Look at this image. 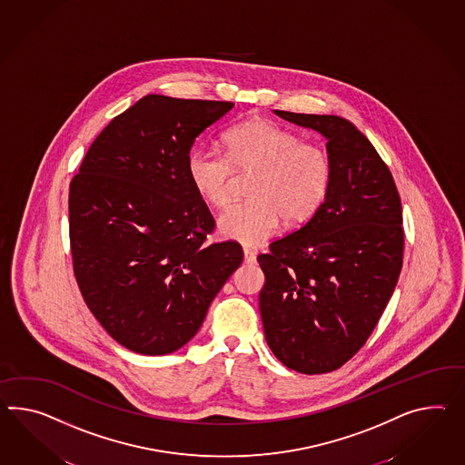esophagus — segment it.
I'll use <instances>...</instances> for the list:
<instances>
[{"instance_id":"34e87169","label":"esophagus","mask_w":465,"mask_h":465,"mask_svg":"<svg viewBox=\"0 0 465 465\" xmlns=\"http://www.w3.org/2000/svg\"><path fill=\"white\" fill-rule=\"evenodd\" d=\"M244 262H256V252L250 250V248H244Z\"/></svg>"}]
</instances>
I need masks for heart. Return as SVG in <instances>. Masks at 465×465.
<instances>
[{"label": "heart", "instance_id": "obj_1", "mask_svg": "<svg viewBox=\"0 0 465 465\" xmlns=\"http://www.w3.org/2000/svg\"><path fill=\"white\" fill-rule=\"evenodd\" d=\"M224 155L199 148L187 158V177L197 195L215 209L231 203L236 172H256L251 203L234 205L219 219L227 239L248 246L262 244L280 221L300 224L309 221L325 201L332 167L321 146L302 143L297 133L273 121L250 120L224 133Z\"/></svg>", "mask_w": 465, "mask_h": 465}]
</instances>
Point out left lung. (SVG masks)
Masks as SVG:
<instances>
[{
	"instance_id": "8db88e82",
	"label": "left lung",
	"mask_w": 465,
	"mask_h": 465,
	"mask_svg": "<svg viewBox=\"0 0 465 465\" xmlns=\"http://www.w3.org/2000/svg\"><path fill=\"white\" fill-rule=\"evenodd\" d=\"M274 114L321 133L332 179L309 223L258 256L262 329L286 368L323 374L366 344L393 295L405 244L401 201L390 168L351 121Z\"/></svg>"
}]
</instances>
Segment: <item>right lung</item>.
Segmentation results:
<instances>
[{"label": "right lung", "instance_id": "add662e5", "mask_svg": "<svg viewBox=\"0 0 465 465\" xmlns=\"http://www.w3.org/2000/svg\"><path fill=\"white\" fill-rule=\"evenodd\" d=\"M232 106L144 95L99 133L72 179L77 285L133 352L163 356L187 344L242 262L236 241L203 244L214 217L187 177L195 138Z\"/></svg>", "mask_w": 465, "mask_h": 465}]
</instances>
